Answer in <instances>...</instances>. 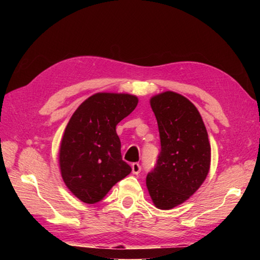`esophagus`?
<instances>
[{"mask_svg": "<svg viewBox=\"0 0 260 260\" xmlns=\"http://www.w3.org/2000/svg\"><path fill=\"white\" fill-rule=\"evenodd\" d=\"M132 172L136 175L141 172V165L139 164V162H133V164H132Z\"/></svg>", "mask_w": 260, "mask_h": 260, "instance_id": "esophagus-1", "label": "esophagus"}]
</instances>
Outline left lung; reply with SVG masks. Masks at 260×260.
I'll list each match as a JSON object with an SVG mask.
<instances>
[{
    "mask_svg": "<svg viewBox=\"0 0 260 260\" xmlns=\"http://www.w3.org/2000/svg\"><path fill=\"white\" fill-rule=\"evenodd\" d=\"M160 138L156 165L147 187L158 209L170 210L187 201L204 182L211 147L202 117L184 96L165 91L150 100Z\"/></svg>",
    "mask_w": 260,
    "mask_h": 260,
    "instance_id": "left-lung-1",
    "label": "left lung"
}]
</instances>
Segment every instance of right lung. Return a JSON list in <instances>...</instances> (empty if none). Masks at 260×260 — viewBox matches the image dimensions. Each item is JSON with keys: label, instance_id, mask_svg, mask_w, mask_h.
Masks as SVG:
<instances>
[{"label": "right lung", "instance_id": "obj_1", "mask_svg": "<svg viewBox=\"0 0 260 260\" xmlns=\"http://www.w3.org/2000/svg\"><path fill=\"white\" fill-rule=\"evenodd\" d=\"M138 98L98 93L79 107L65 128L59 149L61 178L74 196L94 204L132 167L122 160L118 122L133 112Z\"/></svg>", "mask_w": 260, "mask_h": 260}]
</instances>
